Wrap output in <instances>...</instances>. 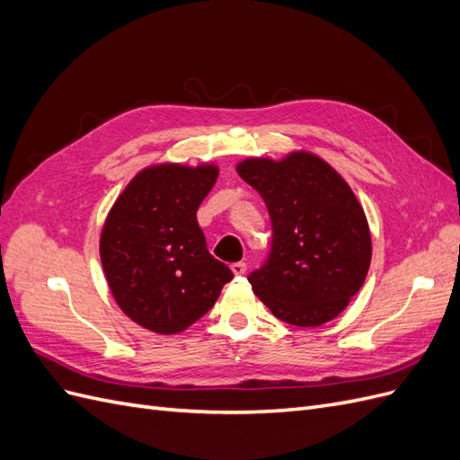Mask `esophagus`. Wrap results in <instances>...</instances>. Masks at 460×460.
I'll return each mask as SVG.
<instances>
[{"mask_svg": "<svg viewBox=\"0 0 460 460\" xmlns=\"http://www.w3.org/2000/svg\"><path fill=\"white\" fill-rule=\"evenodd\" d=\"M230 269H232V272H234L235 276H240V274H243V272L247 270V264H245L243 261H238V262H232Z\"/></svg>", "mask_w": 460, "mask_h": 460, "instance_id": "1", "label": "esophagus"}]
</instances>
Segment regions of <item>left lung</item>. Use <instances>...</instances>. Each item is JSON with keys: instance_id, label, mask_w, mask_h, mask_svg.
<instances>
[{"instance_id": "8db88e82", "label": "left lung", "mask_w": 460, "mask_h": 460, "mask_svg": "<svg viewBox=\"0 0 460 460\" xmlns=\"http://www.w3.org/2000/svg\"><path fill=\"white\" fill-rule=\"evenodd\" d=\"M238 174L267 203L272 242L247 276L270 313L294 326L336 318L370 267V232L363 207L345 180L311 153L284 161L247 159Z\"/></svg>"}]
</instances>
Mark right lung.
Wrapping results in <instances>:
<instances>
[{"label": "right lung", "instance_id": "add662e5", "mask_svg": "<svg viewBox=\"0 0 460 460\" xmlns=\"http://www.w3.org/2000/svg\"><path fill=\"white\" fill-rule=\"evenodd\" d=\"M213 164H163L137 174L111 208L102 264L119 307L157 332L186 330L213 307L232 270L207 249L198 208L217 182Z\"/></svg>", "mask_w": 460, "mask_h": 460}]
</instances>
